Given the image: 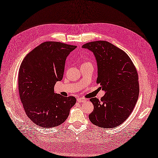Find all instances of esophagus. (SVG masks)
I'll return each instance as SVG.
<instances>
[{
    "mask_svg": "<svg viewBox=\"0 0 158 158\" xmlns=\"http://www.w3.org/2000/svg\"><path fill=\"white\" fill-rule=\"evenodd\" d=\"M77 101L79 103H83V102H85L86 101V100L85 98H77Z\"/></svg>",
    "mask_w": 158,
    "mask_h": 158,
    "instance_id": "1",
    "label": "esophagus"
}]
</instances>
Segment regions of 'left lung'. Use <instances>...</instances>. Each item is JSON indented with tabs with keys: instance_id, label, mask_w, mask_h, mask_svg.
<instances>
[{
	"instance_id": "left-lung-1",
	"label": "left lung",
	"mask_w": 158,
	"mask_h": 158,
	"mask_svg": "<svg viewBox=\"0 0 158 158\" xmlns=\"http://www.w3.org/2000/svg\"><path fill=\"white\" fill-rule=\"evenodd\" d=\"M82 48L92 51L98 66L97 83L106 94L100 100L92 98L94 110L89 117L103 128L118 126L129 117L139 94L138 74L126 52L106 41H96Z\"/></svg>"
}]
</instances>
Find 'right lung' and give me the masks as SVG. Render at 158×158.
Segmentation results:
<instances>
[{"label": "right lung", "instance_id": "obj_1", "mask_svg": "<svg viewBox=\"0 0 158 158\" xmlns=\"http://www.w3.org/2000/svg\"><path fill=\"white\" fill-rule=\"evenodd\" d=\"M77 46L46 42L27 55L19 68V96L28 117L43 128L60 125L76 103L73 96L55 94L62 79L67 56Z\"/></svg>", "mask_w": 158, "mask_h": 158}]
</instances>
